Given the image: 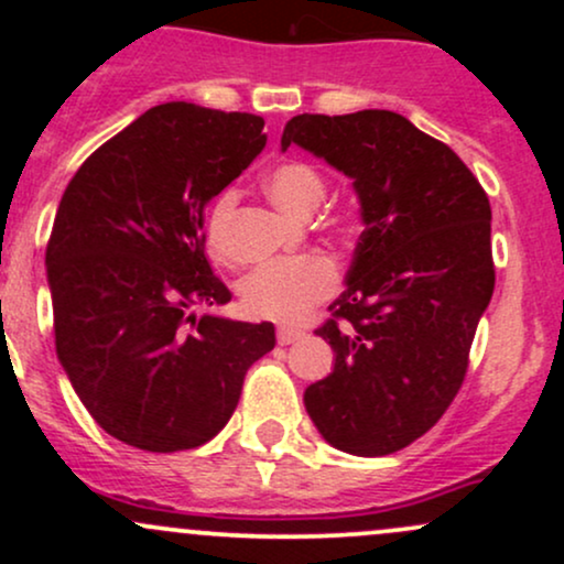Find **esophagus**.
<instances>
[{"instance_id":"esophagus-1","label":"esophagus","mask_w":564,"mask_h":564,"mask_svg":"<svg viewBox=\"0 0 564 564\" xmlns=\"http://www.w3.org/2000/svg\"><path fill=\"white\" fill-rule=\"evenodd\" d=\"M302 336H304L302 328L278 326V345H294V341H300Z\"/></svg>"}]
</instances>
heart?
Masks as SVG:
<instances>
[{"label":"heart","instance_id":"heart-1","mask_svg":"<svg viewBox=\"0 0 564 564\" xmlns=\"http://www.w3.org/2000/svg\"><path fill=\"white\" fill-rule=\"evenodd\" d=\"M264 191L289 215H313L326 198V180L307 161H283L264 177ZM238 193L228 187L212 200L206 217V243L215 257H228V225L236 212ZM339 289V270L323 254H302L275 260L251 270L241 281V304L254 318L296 323L315 304Z\"/></svg>","mask_w":564,"mask_h":564}]
</instances>
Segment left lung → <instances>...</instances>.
<instances>
[{
	"label": "left lung",
	"mask_w": 564,
	"mask_h": 564,
	"mask_svg": "<svg viewBox=\"0 0 564 564\" xmlns=\"http://www.w3.org/2000/svg\"><path fill=\"white\" fill-rule=\"evenodd\" d=\"M291 142L352 180L366 225L315 328L334 371L304 408L334 448L387 456L430 432L467 377L496 286L490 200L445 142L394 111L294 116L283 151Z\"/></svg>",
	"instance_id": "8db88e82"
}]
</instances>
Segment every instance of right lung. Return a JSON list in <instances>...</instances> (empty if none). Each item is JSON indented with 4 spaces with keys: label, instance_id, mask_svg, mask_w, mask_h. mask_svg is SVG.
<instances>
[{
    "label": "right lung",
    "instance_id": "obj_1",
    "mask_svg": "<svg viewBox=\"0 0 564 564\" xmlns=\"http://www.w3.org/2000/svg\"><path fill=\"white\" fill-rule=\"evenodd\" d=\"M262 116L164 102L79 166L47 243L55 349L89 416L151 453L198 448L230 422L273 323L230 302L204 254L206 204L264 148Z\"/></svg>",
    "mask_w": 564,
    "mask_h": 564
}]
</instances>
